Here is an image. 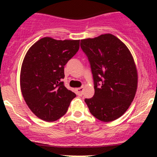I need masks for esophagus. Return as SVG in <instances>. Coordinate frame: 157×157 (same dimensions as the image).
<instances>
[{
	"mask_svg": "<svg viewBox=\"0 0 157 157\" xmlns=\"http://www.w3.org/2000/svg\"><path fill=\"white\" fill-rule=\"evenodd\" d=\"M83 90H84V88L83 87L77 88V89H76L77 94L79 95V96H82V93H83Z\"/></svg>",
	"mask_w": 157,
	"mask_h": 157,
	"instance_id": "1",
	"label": "esophagus"
}]
</instances>
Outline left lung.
Returning <instances> with one entry per match:
<instances>
[{"instance_id": "1", "label": "left lung", "mask_w": 157, "mask_h": 157, "mask_svg": "<svg viewBox=\"0 0 157 157\" xmlns=\"http://www.w3.org/2000/svg\"><path fill=\"white\" fill-rule=\"evenodd\" d=\"M88 57L94 94L85 99L90 112L102 122L117 120L127 111L137 89V71L130 51L111 34L81 40Z\"/></svg>"}]
</instances>
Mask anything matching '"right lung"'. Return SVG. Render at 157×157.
<instances>
[{
	"label": "right lung",
	"mask_w": 157,
	"mask_h": 157,
	"mask_svg": "<svg viewBox=\"0 0 157 157\" xmlns=\"http://www.w3.org/2000/svg\"><path fill=\"white\" fill-rule=\"evenodd\" d=\"M80 48V40H57L46 37L28 50L21 71V89L26 103L47 122L67 112L76 94L65 87L64 66Z\"/></svg>",
	"instance_id": "obj_1"
}]
</instances>
